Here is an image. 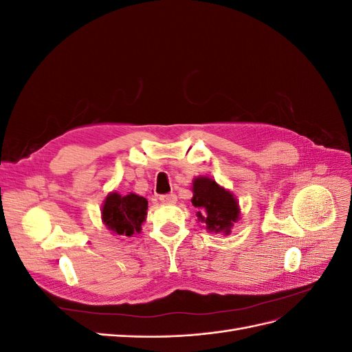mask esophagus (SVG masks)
I'll use <instances>...</instances> for the list:
<instances>
[{
	"mask_svg": "<svg viewBox=\"0 0 352 352\" xmlns=\"http://www.w3.org/2000/svg\"><path fill=\"white\" fill-rule=\"evenodd\" d=\"M160 201H162L163 204H175L177 201V197L175 194H164V195H160Z\"/></svg>",
	"mask_w": 352,
	"mask_h": 352,
	"instance_id": "1",
	"label": "esophagus"
}]
</instances>
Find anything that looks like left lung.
I'll use <instances>...</instances> for the list:
<instances>
[{"label": "left lung", "mask_w": 352, "mask_h": 352, "mask_svg": "<svg viewBox=\"0 0 352 352\" xmlns=\"http://www.w3.org/2000/svg\"><path fill=\"white\" fill-rule=\"evenodd\" d=\"M190 189L194 192L190 202L197 210L198 223H202L211 233L229 235L233 225L241 219V208L235 195L208 176L195 177Z\"/></svg>", "instance_id": "obj_1"}]
</instances>
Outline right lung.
<instances>
[{"label":"right lung","instance_id":"obj_1","mask_svg":"<svg viewBox=\"0 0 352 352\" xmlns=\"http://www.w3.org/2000/svg\"><path fill=\"white\" fill-rule=\"evenodd\" d=\"M148 201L133 192H110L102 201L101 220L113 235L131 238L141 233L146 219Z\"/></svg>","mask_w":352,"mask_h":352}]
</instances>
